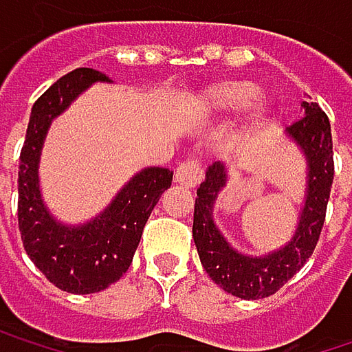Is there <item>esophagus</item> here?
<instances>
[{
	"label": "esophagus",
	"mask_w": 352,
	"mask_h": 352,
	"mask_svg": "<svg viewBox=\"0 0 352 352\" xmlns=\"http://www.w3.org/2000/svg\"><path fill=\"white\" fill-rule=\"evenodd\" d=\"M175 179L183 187H195L201 181V163L197 159H187V161L179 163Z\"/></svg>",
	"instance_id": "obj_1"
}]
</instances>
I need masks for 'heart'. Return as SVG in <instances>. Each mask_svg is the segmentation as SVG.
<instances>
[{
    "label": "heart",
    "mask_w": 352,
    "mask_h": 352,
    "mask_svg": "<svg viewBox=\"0 0 352 352\" xmlns=\"http://www.w3.org/2000/svg\"><path fill=\"white\" fill-rule=\"evenodd\" d=\"M258 94L256 85L250 81H224L218 85L208 87L199 100L197 106L208 116H230L236 111H243L250 104V122H258L267 116L269 104L265 100L254 99ZM255 100L254 102L252 100Z\"/></svg>",
    "instance_id": "b5f03b06"
}]
</instances>
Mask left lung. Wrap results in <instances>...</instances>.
Masks as SVG:
<instances>
[{"label":"left lung","mask_w":352,"mask_h":352,"mask_svg":"<svg viewBox=\"0 0 352 352\" xmlns=\"http://www.w3.org/2000/svg\"><path fill=\"white\" fill-rule=\"evenodd\" d=\"M302 107L304 116L285 132L306 157L308 187L296 234L287 245L267 252L265 256H248L232 248L224 239L214 224V204L228 179L224 163H212L206 171L204 183L197 187L193 210V243L197 246L199 261L214 283L243 300L269 298L283 287V283H287L312 256L324 226L334 179L330 122L318 104L304 102Z\"/></svg>","instance_id":"obj_1"}]
</instances>
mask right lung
Listing matches in <instances>:
<instances>
[{
  "instance_id": "right-lung-1",
  "label": "right lung",
  "mask_w": 352,
  "mask_h": 352,
  "mask_svg": "<svg viewBox=\"0 0 352 352\" xmlns=\"http://www.w3.org/2000/svg\"><path fill=\"white\" fill-rule=\"evenodd\" d=\"M109 81L94 69H75L54 81L36 100L18 171V224L22 243L36 267L58 289L96 294L116 283L130 267L144 224L173 171L146 167L132 177L106 210L79 226L58 222L42 201L38 163L50 122L89 85Z\"/></svg>"
}]
</instances>
